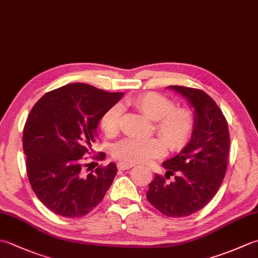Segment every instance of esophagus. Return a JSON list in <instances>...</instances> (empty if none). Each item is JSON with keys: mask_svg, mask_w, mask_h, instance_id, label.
Listing matches in <instances>:
<instances>
[{"mask_svg": "<svg viewBox=\"0 0 258 258\" xmlns=\"http://www.w3.org/2000/svg\"><path fill=\"white\" fill-rule=\"evenodd\" d=\"M133 166H134V164H132V163H126V162H118L117 163V168L122 169V171L132 168Z\"/></svg>", "mask_w": 258, "mask_h": 258, "instance_id": "1", "label": "esophagus"}]
</instances>
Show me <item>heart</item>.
<instances>
[{"label":"heart","mask_w":258,"mask_h":258,"mask_svg":"<svg viewBox=\"0 0 258 258\" xmlns=\"http://www.w3.org/2000/svg\"><path fill=\"white\" fill-rule=\"evenodd\" d=\"M132 105L152 120L157 134L163 138L140 141L125 139L114 145L113 155L127 163H143L165 155L166 144L173 152H178L189 143L195 131V116L191 109L175 106L174 102L156 92H147L132 100ZM122 109L112 106L102 115L100 126L108 136H115L120 128Z\"/></svg>","instance_id":"heart-1"}]
</instances>
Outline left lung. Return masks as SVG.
<instances>
[{
    "instance_id": "8db88e82",
    "label": "left lung",
    "mask_w": 258,
    "mask_h": 258,
    "mask_svg": "<svg viewBox=\"0 0 258 258\" xmlns=\"http://www.w3.org/2000/svg\"><path fill=\"white\" fill-rule=\"evenodd\" d=\"M168 87L195 108V131L184 150L163 163L165 177L155 174L146 197L165 216L185 217L206 206L221 187L231 140L227 120L210 95L193 87ZM169 174L175 175L174 182H166Z\"/></svg>"
}]
</instances>
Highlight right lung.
Wrapping results in <instances>:
<instances>
[{
  "instance_id": "add662e5",
  "label": "right lung",
  "mask_w": 258,
  "mask_h": 258,
  "mask_svg": "<svg viewBox=\"0 0 258 258\" xmlns=\"http://www.w3.org/2000/svg\"><path fill=\"white\" fill-rule=\"evenodd\" d=\"M122 96L72 83L47 92L32 107L23 131L27 177L37 199L56 215L85 216L112 185L116 165L109 163L85 173L89 164L84 165L83 156L91 153L102 115ZM104 158L102 152L93 156Z\"/></svg>"
}]
</instances>
